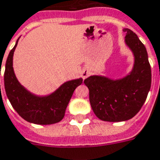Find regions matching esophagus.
<instances>
[{"label":"esophagus","instance_id":"esophagus-1","mask_svg":"<svg viewBox=\"0 0 160 160\" xmlns=\"http://www.w3.org/2000/svg\"><path fill=\"white\" fill-rule=\"evenodd\" d=\"M88 74H89V71H88V69H85L83 72H82V77H83V79H86L88 76Z\"/></svg>","mask_w":160,"mask_h":160}]
</instances>
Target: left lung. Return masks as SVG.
I'll return each instance as SVG.
<instances>
[{
	"mask_svg": "<svg viewBox=\"0 0 160 160\" xmlns=\"http://www.w3.org/2000/svg\"><path fill=\"white\" fill-rule=\"evenodd\" d=\"M125 43L134 57L132 69L121 79L112 80L102 75H92L84 80L89 89L92 109L101 120L126 121L137 114L150 91L152 72L146 47L129 28Z\"/></svg>",
	"mask_w": 160,
	"mask_h": 160,
	"instance_id": "left-lung-1",
	"label": "left lung"
}]
</instances>
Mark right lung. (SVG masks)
<instances>
[{
	"label": "right lung",
	"instance_id": "1",
	"mask_svg": "<svg viewBox=\"0 0 160 160\" xmlns=\"http://www.w3.org/2000/svg\"><path fill=\"white\" fill-rule=\"evenodd\" d=\"M18 41L8 56L4 72V86L10 103L18 114L28 122L51 125L60 122L75 88L83 80H68L48 95L39 96L27 90L18 81L13 68V56ZM1 71V69H0Z\"/></svg>",
	"mask_w": 160,
	"mask_h": 160
}]
</instances>
